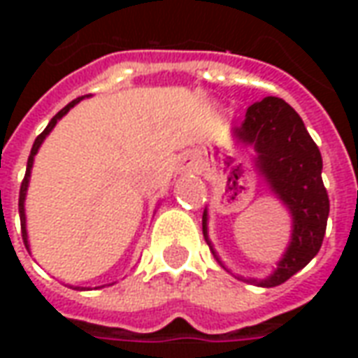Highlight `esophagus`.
Returning <instances> with one entry per match:
<instances>
[{
    "label": "esophagus",
    "instance_id": "34e87169",
    "mask_svg": "<svg viewBox=\"0 0 358 358\" xmlns=\"http://www.w3.org/2000/svg\"><path fill=\"white\" fill-rule=\"evenodd\" d=\"M184 164H186V166H189V163H184Z\"/></svg>",
    "mask_w": 358,
    "mask_h": 358
}]
</instances>
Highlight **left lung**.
I'll return each instance as SVG.
<instances>
[{
    "mask_svg": "<svg viewBox=\"0 0 358 358\" xmlns=\"http://www.w3.org/2000/svg\"><path fill=\"white\" fill-rule=\"evenodd\" d=\"M234 136L253 148L257 169L292 215V241L278 268L264 280H248L261 287H274L305 268L322 245L330 213L322 182V155L299 115L284 99L272 95L249 107L245 120L234 128ZM203 236L220 263L207 234V210L203 213Z\"/></svg>",
    "mask_w": 358,
    "mask_h": 358,
    "instance_id": "obj_1",
    "label": "left lung"
}]
</instances>
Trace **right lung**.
Segmentation results:
<instances>
[{"instance_id": "right-lung-1", "label": "right lung", "mask_w": 358, "mask_h": 358, "mask_svg": "<svg viewBox=\"0 0 358 358\" xmlns=\"http://www.w3.org/2000/svg\"><path fill=\"white\" fill-rule=\"evenodd\" d=\"M82 97H78V99H74V101H71L66 107H63V109L59 110L55 117L51 118L50 124L45 126V130H43L38 138H36L34 145H32V151H30V157H28V163H27V174H24V180H22V184H20V194H19V215H20V228H22V240H24V245H27L28 249V234H27V215H24V199H27V189H28V182H30V171H32V164H34V155L38 153V149H40V145H42V141L45 140V136L53 130V126L57 124V120L61 117H65L69 110L73 109L76 103L80 101Z\"/></svg>"}]
</instances>
